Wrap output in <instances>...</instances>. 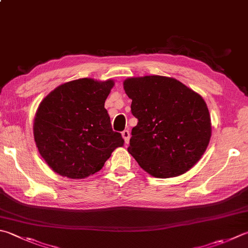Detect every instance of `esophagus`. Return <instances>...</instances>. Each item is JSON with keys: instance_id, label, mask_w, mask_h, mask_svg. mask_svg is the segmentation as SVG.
Returning a JSON list of instances; mask_svg holds the SVG:
<instances>
[{"instance_id": "esophagus-1", "label": "esophagus", "mask_w": 248, "mask_h": 248, "mask_svg": "<svg viewBox=\"0 0 248 248\" xmlns=\"http://www.w3.org/2000/svg\"><path fill=\"white\" fill-rule=\"evenodd\" d=\"M122 136H123L124 140H125V142L128 143V142H129V138H130L129 130H128V129H124L123 132H122Z\"/></svg>"}]
</instances>
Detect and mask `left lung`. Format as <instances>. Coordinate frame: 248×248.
I'll list each match as a JSON object with an SVG mask.
<instances>
[{"mask_svg":"<svg viewBox=\"0 0 248 248\" xmlns=\"http://www.w3.org/2000/svg\"><path fill=\"white\" fill-rule=\"evenodd\" d=\"M130 110L138 119L128 152L157 178L188 171L211 139V116L198 93L171 78L149 76L124 81Z\"/></svg>","mask_w":248,"mask_h":248,"instance_id":"8db88e82","label":"left lung"}]
</instances>
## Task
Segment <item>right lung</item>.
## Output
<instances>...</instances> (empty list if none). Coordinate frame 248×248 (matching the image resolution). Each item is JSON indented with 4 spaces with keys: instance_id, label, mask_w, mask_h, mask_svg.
<instances>
[{
    "instance_id": "obj_1",
    "label": "right lung",
    "mask_w": 248,
    "mask_h": 248,
    "mask_svg": "<svg viewBox=\"0 0 248 248\" xmlns=\"http://www.w3.org/2000/svg\"><path fill=\"white\" fill-rule=\"evenodd\" d=\"M113 81L93 78L64 83L37 108L33 134L39 152L55 172L82 179L104 167L111 153L122 147L113 132L105 101Z\"/></svg>"
}]
</instances>
